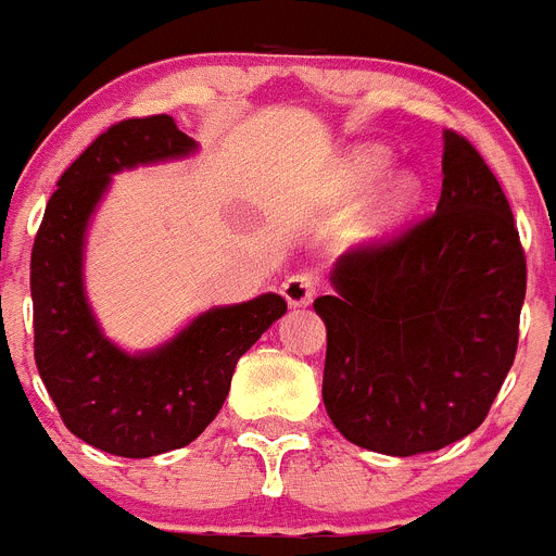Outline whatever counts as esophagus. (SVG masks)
Listing matches in <instances>:
<instances>
[{
  "label": "esophagus",
  "mask_w": 556,
  "mask_h": 556,
  "mask_svg": "<svg viewBox=\"0 0 556 556\" xmlns=\"http://www.w3.org/2000/svg\"><path fill=\"white\" fill-rule=\"evenodd\" d=\"M281 292H283V298H287L289 306H308L314 298V292H317V275L292 273L287 281H283Z\"/></svg>",
  "instance_id": "1"
}]
</instances>
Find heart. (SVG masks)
Wrapping results in <instances>:
<instances>
[{
  "label": "heart",
  "mask_w": 556,
  "mask_h": 556,
  "mask_svg": "<svg viewBox=\"0 0 556 556\" xmlns=\"http://www.w3.org/2000/svg\"><path fill=\"white\" fill-rule=\"evenodd\" d=\"M384 164L387 155L381 150H358L351 159V164H348V189H365V186L376 178L378 172L384 169ZM417 198H420V178L409 169L395 172V175L378 189L376 200H372L370 228L381 230L387 228V225L397 223V219L404 217L406 211L415 205Z\"/></svg>",
  "instance_id": "obj_1"
}]
</instances>
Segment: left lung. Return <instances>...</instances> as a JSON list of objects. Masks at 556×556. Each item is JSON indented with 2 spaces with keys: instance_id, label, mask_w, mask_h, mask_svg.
Listing matches in <instances>:
<instances>
[{
  "instance_id": "1",
  "label": "left lung",
  "mask_w": 556,
  "mask_h": 556,
  "mask_svg": "<svg viewBox=\"0 0 556 556\" xmlns=\"http://www.w3.org/2000/svg\"><path fill=\"white\" fill-rule=\"evenodd\" d=\"M326 320L323 401L339 434L415 456L479 429L518 351L527 253L484 159L445 130L429 217L339 255Z\"/></svg>"
}]
</instances>
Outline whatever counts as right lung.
Here are the masks:
<instances>
[{
	"label": "right lung",
	"instance_id": "obj_1",
	"mask_svg": "<svg viewBox=\"0 0 556 556\" xmlns=\"http://www.w3.org/2000/svg\"><path fill=\"white\" fill-rule=\"evenodd\" d=\"M194 141L172 116L100 132L58 180L29 255L36 365L61 420L105 454L144 459L189 445L223 409L236 362L283 312L281 294L211 308L166 342L127 356L97 328L83 294V236L113 172L180 159Z\"/></svg>",
	"mask_w": 556,
	"mask_h": 556
}]
</instances>
